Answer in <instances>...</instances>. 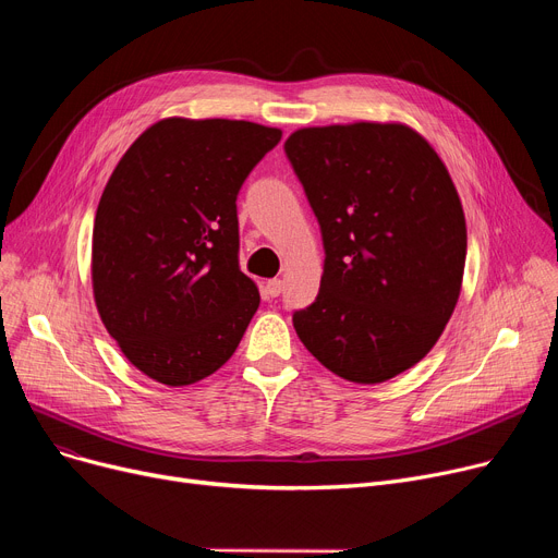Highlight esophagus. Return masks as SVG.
<instances>
[{
  "label": "esophagus",
  "instance_id": "obj_1",
  "mask_svg": "<svg viewBox=\"0 0 558 558\" xmlns=\"http://www.w3.org/2000/svg\"><path fill=\"white\" fill-rule=\"evenodd\" d=\"M264 291H267V296L278 299L282 294V280H269L267 287H264Z\"/></svg>",
  "mask_w": 558,
  "mask_h": 558
}]
</instances>
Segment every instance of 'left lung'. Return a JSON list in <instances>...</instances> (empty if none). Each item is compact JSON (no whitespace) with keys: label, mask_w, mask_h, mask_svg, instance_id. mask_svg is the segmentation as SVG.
Listing matches in <instances>:
<instances>
[{"label":"left lung","mask_w":558,"mask_h":558,"mask_svg":"<svg viewBox=\"0 0 558 558\" xmlns=\"http://www.w3.org/2000/svg\"><path fill=\"white\" fill-rule=\"evenodd\" d=\"M284 154L326 251L296 335L339 377L385 383L429 353L459 299L465 219L450 173L402 124L301 129Z\"/></svg>","instance_id":"left-lung-1"}]
</instances>
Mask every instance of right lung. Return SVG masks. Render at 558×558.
Instances as JSON below:
<instances>
[{
    "label": "right lung",
    "mask_w": 558,
    "mask_h": 558,
    "mask_svg": "<svg viewBox=\"0 0 558 558\" xmlns=\"http://www.w3.org/2000/svg\"><path fill=\"white\" fill-rule=\"evenodd\" d=\"M278 129L171 117L114 167L93 230L101 320L133 366L169 387L221 368L259 305L240 269L238 194Z\"/></svg>",
    "instance_id": "obj_1"
}]
</instances>
